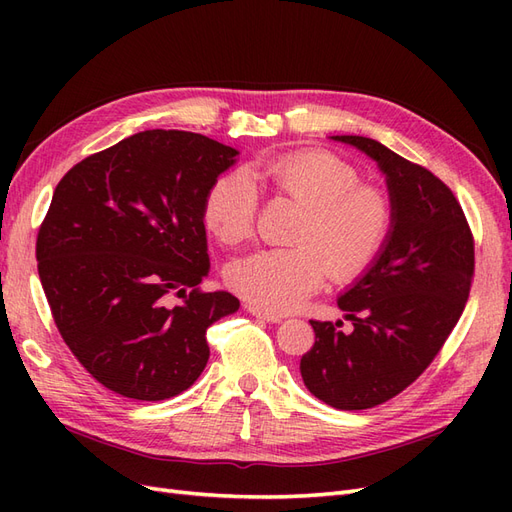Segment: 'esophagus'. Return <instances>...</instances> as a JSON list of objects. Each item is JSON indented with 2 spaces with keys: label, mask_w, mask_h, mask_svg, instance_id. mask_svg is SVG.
Instances as JSON below:
<instances>
[{
  "label": "esophagus",
  "mask_w": 512,
  "mask_h": 512,
  "mask_svg": "<svg viewBox=\"0 0 512 512\" xmlns=\"http://www.w3.org/2000/svg\"><path fill=\"white\" fill-rule=\"evenodd\" d=\"M245 309L247 312H250L252 316H256V318H260V320H267V322H282V316L280 314H271V312H267V309H260L258 305H245Z\"/></svg>",
  "instance_id": "1"
}]
</instances>
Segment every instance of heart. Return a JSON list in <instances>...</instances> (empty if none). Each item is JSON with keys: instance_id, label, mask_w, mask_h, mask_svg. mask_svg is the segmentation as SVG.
Masks as SVG:
<instances>
[{"instance_id": "1", "label": "heart", "mask_w": 512, "mask_h": 512, "mask_svg": "<svg viewBox=\"0 0 512 512\" xmlns=\"http://www.w3.org/2000/svg\"><path fill=\"white\" fill-rule=\"evenodd\" d=\"M250 175L262 188L303 205L286 250H260L232 262L228 284L269 312H290L331 275L352 282L380 256L391 235L393 203L376 185L361 183L352 164L335 153L305 149L256 160ZM258 192L250 177L226 173L205 196L203 220L211 235L237 245L252 237Z\"/></svg>"}]
</instances>
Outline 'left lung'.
<instances>
[{
    "label": "left lung",
    "instance_id": "left-lung-1",
    "mask_svg": "<svg viewBox=\"0 0 512 512\" xmlns=\"http://www.w3.org/2000/svg\"><path fill=\"white\" fill-rule=\"evenodd\" d=\"M386 175L393 226L380 256L337 305L352 322L309 320L316 333L301 376L324 404L367 410L393 399L436 359L466 307L474 237L451 188L374 138L333 136Z\"/></svg>",
    "mask_w": 512,
    "mask_h": 512
}]
</instances>
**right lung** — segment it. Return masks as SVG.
I'll return each mask as SVG.
<instances>
[{
	"label": "right lung",
	"mask_w": 512,
	"mask_h": 512,
	"mask_svg": "<svg viewBox=\"0 0 512 512\" xmlns=\"http://www.w3.org/2000/svg\"><path fill=\"white\" fill-rule=\"evenodd\" d=\"M235 156L203 134L145 130L57 183L38 275L64 342L108 391L160 401L190 389L209 361L207 329L239 309L230 292L200 290L205 196Z\"/></svg>",
	"instance_id": "right-lung-1"
}]
</instances>
